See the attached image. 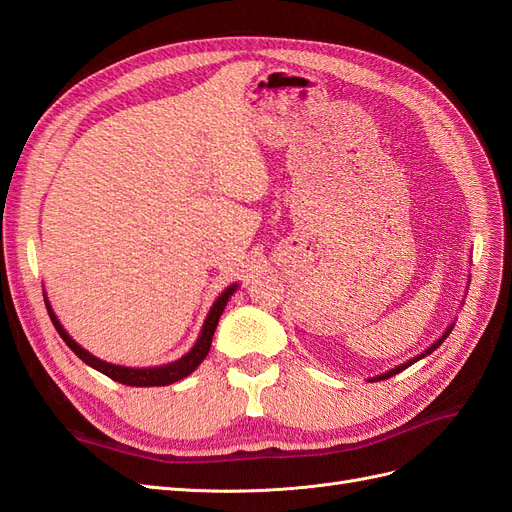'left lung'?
I'll list each match as a JSON object with an SVG mask.
<instances>
[{
  "instance_id": "obj_1",
  "label": "left lung",
  "mask_w": 512,
  "mask_h": 512,
  "mask_svg": "<svg viewBox=\"0 0 512 512\" xmlns=\"http://www.w3.org/2000/svg\"><path fill=\"white\" fill-rule=\"evenodd\" d=\"M453 327H455V322H451V327H448L444 333H442V337H438L436 339V342H433L425 352H421V354H416L414 356V359H410V361H406V363H401V365H397L395 369H389V371H384V374H380V376H374V378H369V382H378V380H386V378H391V376H395V374H399V371H404V369H408L410 365H414L416 361H421V359H425V356L427 354H431L433 350H436V348H440L442 346V342H444V339L448 337V333H451L453 331Z\"/></svg>"
}]
</instances>
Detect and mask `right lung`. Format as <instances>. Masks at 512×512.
<instances>
[{"instance_id":"add662e5","label":"right lung","mask_w":512,"mask_h":512,"mask_svg":"<svg viewBox=\"0 0 512 512\" xmlns=\"http://www.w3.org/2000/svg\"><path fill=\"white\" fill-rule=\"evenodd\" d=\"M237 288H239V284H230L220 294V297L215 299V303L209 309L207 320L203 324V329H200V335L196 339V344L192 346V350L188 354H183L181 359H177L173 363L160 365V367H123V365H113V363H106V361L98 359V356L89 354L85 348H81L79 344H76L74 339L66 333V329L61 327V322L57 320L49 299H46V292H44V305H46V312H49V316H51V320L55 324L57 333L66 342V346L76 356H79L83 363H87L89 367L102 371L104 376H108V378L115 380V382L126 384V386H166V384H173L177 380H183L185 376H190L192 371L205 361V356L209 354V348H211V339H213L215 327H218V320H220V316L224 312L228 299L232 297V292H235Z\"/></svg>"}]
</instances>
